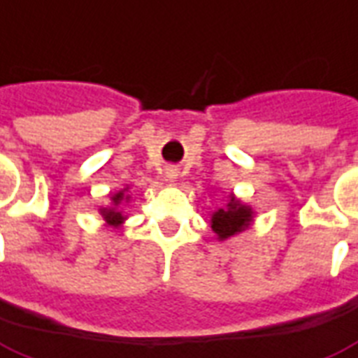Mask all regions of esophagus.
<instances>
[{
    "label": "esophagus",
    "mask_w": 358,
    "mask_h": 358,
    "mask_svg": "<svg viewBox=\"0 0 358 358\" xmlns=\"http://www.w3.org/2000/svg\"><path fill=\"white\" fill-rule=\"evenodd\" d=\"M168 177H169V179H176V177H177L176 169H168Z\"/></svg>",
    "instance_id": "1"
}]
</instances>
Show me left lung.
Returning <instances> with one entry per match:
<instances>
[{
  "label": "left lung",
  "mask_w": 358,
  "mask_h": 358,
  "mask_svg": "<svg viewBox=\"0 0 358 358\" xmlns=\"http://www.w3.org/2000/svg\"><path fill=\"white\" fill-rule=\"evenodd\" d=\"M252 211L247 206H241L236 198H230L227 209H219L217 213L211 217V228L220 240H227L234 234L245 230V227L251 222Z\"/></svg>",
  "instance_id": "1"
}]
</instances>
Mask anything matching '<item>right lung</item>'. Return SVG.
Returning a JSON list of instances; mask_svg holds the SVG:
<instances>
[{
  "mask_svg": "<svg viewBox=\"0 0 358 358\" xmlns=\"http://www.w3.org/2000/svg\"><path fill=\"white\" fill-rule=\"evenodd\" d=\"M122 198H126L128 200V196H124V192L120 190L118 194L113 196V201H115V206H118L120 201H122ZM101 215H103V219L107 220V224H113V227H118L122 220H124V217H122V213L118 211V209H101Z\"/></svg>",
  "mask_w": 358,
  "mask_h": 358,
  "instance_id": "1",
  "label": "right lung"
}]
</instances>
